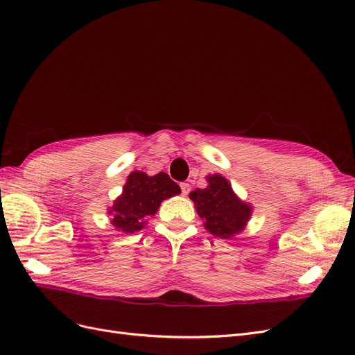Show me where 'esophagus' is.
Masks as SVG:
<instances>
[{
  "label": "esophagus",
  "mask_w": 355,
  "mask_h": 355,
  "mask_svg": "<svg viewBox=\"0 0 355 355\" xmlns=\"http://www.w3.org/2000/svg\"><path fill=\"white\" fill-rule=\"evenodd\" d=\"M180 189H182V195H188V193H189V191H191L189 183H187V182L180 183Z\"/></svg>",
  "instance_id": "obj_1"
}]
</instances>
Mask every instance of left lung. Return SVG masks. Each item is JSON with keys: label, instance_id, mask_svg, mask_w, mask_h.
I'll return each instance as SVG.
<instances>
[{"label": "left lung", "instance_id": "left-lung-1", "mask_svg": "<svg viewBox=\"0 0 355 355\" xmlns=\"http://www.w3.org/2000/svg\"><path fill=\"white\" fill-rule=\"evenodd\" d=\"M208 187L189 193L205 229L216 237L232 239L242 232L252 216V207L233 192L221 175L207 176Z\"/></svg>", "mask_w": 355, "mask_h": 355}]
</instances>
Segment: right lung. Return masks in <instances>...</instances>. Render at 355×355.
I'll use <instances>...</instances> for the list:
<instances>
[{"label": "right lung", "mask_w": 355, "mask_h": 355, "mask_svg": "<svg viewBox=\"0 0 355 355\" xmlns=\"http://www.w3.org/2000/svg\"><path fill=\"white\" fill-rule=\"evenodd\" d=\"M178 193H180L179 185L167 173L160 172L155 176H148L144 172L134 170L126 179L122 195L109 208L110 223L123 233L139 232L144 229L147 218L157 212L166 198Z\"/></svg>", "instance_id": "obj_1"}]
</instances>
